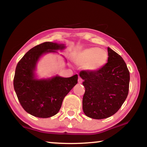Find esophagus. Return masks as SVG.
Listing matches in <instances>:
<instances>
[{"instance_id": "obj_1", "label": "esophagus", "mask_w": 147, "mask_h": 147, "mask_svg": "<svg viewBox=\"0 0 147 147\" xmlns=\"http://www.w3.org/2000/svg\"><path fill=\"white\" fill-rule=\"evenodd\" d=\"M78 83H79V84H82V82H83L82 79V78H80V77H79V78H78Z\"/></svg>"}]
</instances>
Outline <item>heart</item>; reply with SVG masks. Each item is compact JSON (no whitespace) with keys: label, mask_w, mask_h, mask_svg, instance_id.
I'll return each mask as SVG.
<instances>
[{"label":"heart","mask_w":147,"mask_h":147,"mask_svg":"<svg viewBox=\"0 0 147 147\" xmlns=\"http://www.w3.org/2000/svg\"><path fill=\"white\" fill-rule=\"evenodd\" d=\"M73 61L77 65L84 67L89 73H95L104 67L108 59L106 50L98 47H88L76 51L73 55Z\"/></svg>","instance_id":"b5f03b06"}]
</instances>
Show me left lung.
<instances>
[{"mask_svg":"<svg viewBox=\"0 0 147 147\" xmlns=\"http://www.w3.org/2000/svg\"><path fill=\"white\" fill-rule=\"evenodd\" d=\"M107 63L95 73L82 71L86 91L82 108L86 116L94 119L109 117L117 111L127 97L130 73L124 59L108 47Z\"/></svg>","mask_w":147,"mask_h":147,"instance_id":"obj_1","label":"left lung"}]
</instances>
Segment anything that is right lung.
Listing matches in <instances>:
<instances>
[{"instance_id": "right-lung-1", "label": "right lung", "mask_w": 147, "mask_h": 147, "mask_svg": "<svg viewBox=\"0 0 147 147\" xmlns=\"http://www.w3.org/2000/svg\"><path fill=\"white\" fill-rule=\"evenodd\" d=\"M65 48V44L45 42L28 51L17 63L14 89L22 107L30 115L39 118L55 115L65 96L78 83V74L69 78L56 74L42 78L37 75V66L42 57L47 54H58V51Z\"/></svg>"}]
</instances>
